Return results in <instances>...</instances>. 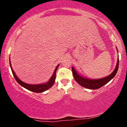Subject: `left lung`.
Listing matches in <instances>:
<instances>
[{"label":"left lung","instance_id":"obj_1","mask_svg":"<svg viewBox=\"0 0 127 127\" xmlns=\"http://www.w3.org/2000/svg\"><path fill=\"white\" fill-rule=\"evenodd\" d=\"M118 67L119 59H118L117 64H116V68H115L114 71L110 75L102 79H90L84 78V77L81 76L79 75L78 73L76 72V71L75 70V68L73 67H72V70L73 75L75 81L80 85L85 87L86 88L91 89V90H95V89L101 88V87H103V86H104L107 83H108L116 74V73L118 72Z\"/></svg>","mask_w":127,"mask_h":127}]
</instances>
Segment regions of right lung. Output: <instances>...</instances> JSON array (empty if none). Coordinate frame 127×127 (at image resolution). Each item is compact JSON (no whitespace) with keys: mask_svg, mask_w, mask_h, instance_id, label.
<instances>
[{"mask_svg":"<svg viewBox=\"0 0 127 127\" xmlns=\"http://www.w3.org/2000/svg\"><path fill=\"white\" fill-rule=\"evenodd\" d=\"M9 64H10V65H11V70H12L13 75H14V78H15L16 81H17V82H18L20 85H21L22 87H24V88H26L28 90H30V91H31L34 92V93H42V92H43L46 91V90H48L49 88H50L51 87L54 85V84L55 82V76H56L57 70V68L59 67V64H58L57 66L56 67L53 75H52L51 78L50 79H49L48 82L43 84H39V85H30V84H26V83L22 82L21 80L19 79L18 77L16 76L15 73H14V71H13L12 67H11V62H10V61H9Z\"/></svg>","mask_w":127,"mask_h":127,"instance_id":"add662e5","label":"right lung"}]
</instances>
